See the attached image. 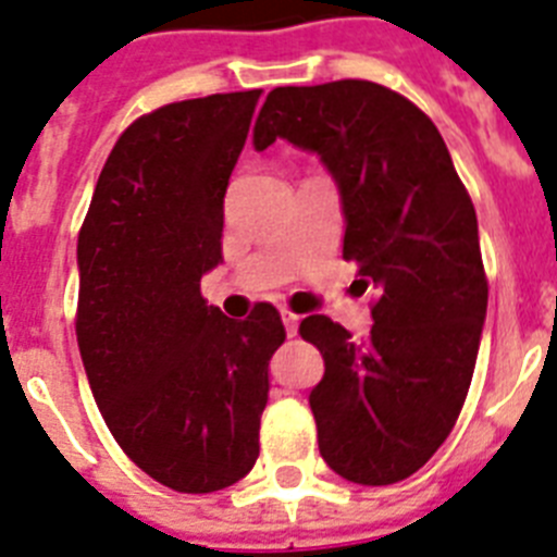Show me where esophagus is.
<instances>
[{
    "label": "esophagus",
    "instance_id": "1",
    "mask_svg": "<svg viewBox=\"0 0 557 557\" xmlns=\"http://www.w3.org/2000/svg\"><path fill=\"white\" fill-rule=\"evenodd\" d=\"M280 317H283V325H286V334L294 336L297 334V325H300V317L288 311V308H280Z\"/></svg>",
    "mask_w": 557,
    "mask_h": 557
}]
</instances>
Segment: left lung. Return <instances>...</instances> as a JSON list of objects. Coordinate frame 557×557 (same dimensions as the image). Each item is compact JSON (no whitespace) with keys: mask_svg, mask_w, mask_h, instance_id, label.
I'll return each mask as SVG.
<instances>
[{"mask_svg":"<svg viewBox=\"0 0 557 557\" xmlns=\"http://www.w3.org/2000/svg\"><path fill=\"white\" fill-rule=\"evenodd\" d=\"M277 138L325 163L343 198V257L376 292L362 343L329 317L300 322L325 359L308 396L320 456L354 484H396L450 436L473 380L487 317L473 200L436 124L382 84L271 90L255 149Z\"/></svg>","mask_w":557,"mask_h":557,"instance_id":"1","label":"left lung"}]
</instances>
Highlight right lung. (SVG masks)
I'll use <instances>...</instances> for the list:
<instances>
[{
	"label": "right lung",
	"mask_w": 557,
	"mask_h": 557,
	"mask_svg": "<svg viewBox=\"0 0 557 557\" xmlns=\"http://www.w3.org/2000/svg\"><path fill=\"white\" fill-rule=\"evenodd\" d=\"M257 98L214 92L133 121L78 232L90 391L121 450L177 493H214L255 467L269 359L286 339L269 302L228 320L200 297L223 260V198Z\"/></svg>",
	"instance_id": "add662e5"
}]
</instances>
